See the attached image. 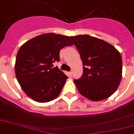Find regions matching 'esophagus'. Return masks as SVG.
Instances as JSON below:
<instances>
[{
	"label": "esophagus",
	"instance_id": "obj_1",
	"mask_svg": "<svg viewBox=\"0 0 134 134\" xmlns=\"http://www.w3.org/2000/svg\"><path fill=\"white\" fill-rule=\"evenodd\" d=\"M72 72H69V75H70V76H72Z\"/></svg>",
	"mask_w": 134,
	"mask_h": 134
}]
</instances>
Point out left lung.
Returning a JSON list of instances; mask_svg holds the SVG:
<instances>
[{
    "label": "left lung",
    "instance_id": "1",
    "mask_svg": "<svg viewBox=\"0 0 134 134\" xmlns=\"http://www.w3.org/2000/svg\"><path fill=\"white\" fill-rule=\"evenodd\" d=\"M83 64L82 76L74 83L80 93L93 101L107 99L120 83L122 60L112 44L89 35L70 37Z\"/></svg>",
    "mask_w": 134,
    "mask_h": 134
}]
</instances>
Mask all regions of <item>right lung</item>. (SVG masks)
<instances>
[{
	"label": "right lung",
	"mask_w": 134,
	"mask_h": 134,
	"mask_svg": "<svg viewBox=\"0 0 134 134\" xmlns=\"http://www.w3.org/2000/svg\"><path fill=\"white\" fill-rule=\"evenodd\" d=\"M70 37L53 33L38 35L19 49L15 64L16 78L25 93L39 103L59 95L68 77L53 63L60 60V51L73 45Z\"/></svg>",
	"instance_id": "right-lung-1"
}]
</instances>
